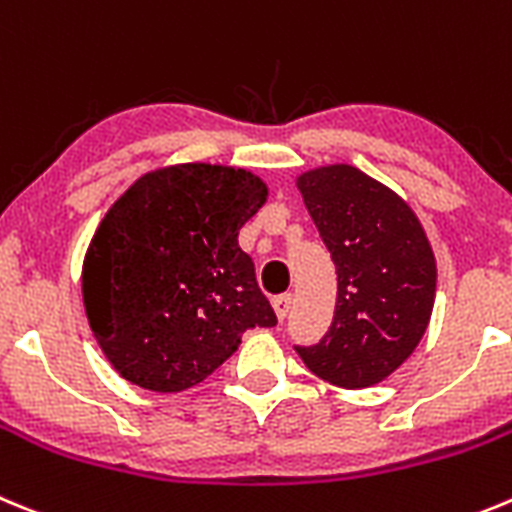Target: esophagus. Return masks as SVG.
<instances>
[{"label":"esophagus","mask_w":512,"mask_h":512,"mask_svg":"<svg viewBox=\"0 0 512 512\" xmlns=\"http://www.w3.org/2000/svg\"><path fill=\"white\" fill-rule=\"evenodd\" d=\"M290 301H293V296H290V293H280V296L273 298V308H275V313H278V319H285V316H288Z\"/></svg>","instance_id":"1"}]
</instances>
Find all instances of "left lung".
Listing matches in <instances>:
<instances>
[{
	"label": "left lung",
	"instance_id": "1",
	"mask_svg": "<svg viewBox=\"0 0 512 512\" xmlns=\"http://www.w3.org/2000/svg\"><path fill=\"white\" fill-rule=\"evenodd\" d=\"M298 188L339 288L329 331L296 352L321 380L367 388L421 342L436 296L434 252L411 206L352 165L303 173Z\"/></svg>",
	"mask_w": 512,
	"mask_h": 512
}]
</instances>
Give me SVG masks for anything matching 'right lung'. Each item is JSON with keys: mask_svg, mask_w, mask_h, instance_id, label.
<instances>
[{"mask_svg": "<svg viewBox=\"0 0 512 512\" xmlns=\"http://www.w3.org/2000/svg\"><path fill=\"white\" fill-rule=\"evenodd\" d=\"M267 188L247 170L173 165L109 209L84 260L91 331L124 380L178 393L206 380L255 326H275L237 242Z\"/></svg>", "mask_w": 512, "mask_h": 512, "instance_id": "1", "label": "right lung"}]
</instances>
